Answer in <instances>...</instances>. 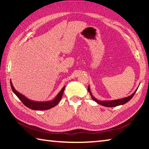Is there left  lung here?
<instances>
[{"label":"left lung","mask_w":149,"mask_h":149,"mask_svg":"<svg viewBox=\"0 0 149 149\" xmlns=\"http://www.w3.org/2000/svg\"><path fill=\"white\" fill-rule=\"evenodd\" d=\"M88 91H89L90 95H91V96L92 99L93 100H95V102H97L98 104H101L102 106H104V107H117V106H119V105L125 104V103H127L128 101H129V100H130L132 99L133 95H135V93L136 92V91H135L131 96H129V97H125V98H123V99L114 100H105V101H104V100H99L98 99H95V98L93 97L91 94V91H90L89 87H88Z\"/></svg>","instance_id":"obj_1"}]
</instances>
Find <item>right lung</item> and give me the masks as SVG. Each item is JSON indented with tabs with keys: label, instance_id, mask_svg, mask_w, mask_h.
Segmentation results:
<instances>
[{
	"label": "right lung",
	"instance_id": "right-lung-1",
	"mask_svg": "<svg viewBox=\"0 0 149 149\" xmlns=\"http://www.w3.org/2000/svg\"><path fill=\"white\" fill-rule=\"evenodd\" d=\"M10 85L11 88L13 92L15 93L17 97L19 98V99L21 100L22 103L26 106L27 108H30V109L32 110H48L50 109V108H52L54 107L55 106L58 104L60 100L62 99L63 93H64V91L65 89V87H64L60 91V93L58 94V95L55 97L54 100H51V101H47V102H36V101H33V100H29L28 99L24 96L23 95L20 94L19 92H17V91L14 89L13 85L12 84V82L10 81Z\"/></svg>",
	"mask_w": 149,
	"mask_h": 149
}]
</instances>
